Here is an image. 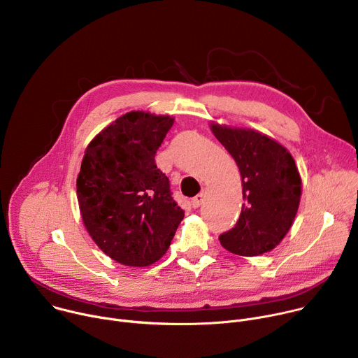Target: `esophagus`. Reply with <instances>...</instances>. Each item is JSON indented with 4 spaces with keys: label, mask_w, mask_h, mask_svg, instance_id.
Returning <instances> with one entry per match:
<instances>
[{
    "label": "esophagus",
    "mask_w": 358,
    "mask_h": 358,
    "mask_svg": "<svg viewBox=\"0 0 358 358\" xmlns=\"http://www.w3.org/2000/svg\"><path fill=\"white\" fill-rule=\"evenodd\" d=\"M203 199H206V194L203 192H199L198 195H195L192 199H191V206H192V208H198L201 203L203 202Z\"/></svg>",
    "instance_id": "obj_1"
}]
</instances>
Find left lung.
<instances>
[{"instance_id":"8db88e82","label":"left lung","mask_w":358,"mask_h":358,"mask_svg":"<svg viewBox=\"0 0 358 358\" xmlns=\"http://www.w3.org/2000/svg\"><path fill=\"white\" fill-rule=\"evenodd\" d=\"M218 141L234 157L245 199L232 229L220 235L221 245L241 257L272 250L296 217L301 180L290 152L273 138L250 129L211 124Z\"/></svg>"}]
</instances>
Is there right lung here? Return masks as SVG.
I'll use <instances>...</instances> for the list:
<instances>
[{"mask_svg": "<svg viewBox=\"0 0 358 358\" xmlns=\"http://www.w3.org/2000/svg\"><path fill=\"white\" fill-rule=\"evenodd\" d=\"M174 119L130 112L87 145L76 180L83 224L112 259L148 266L167 252L184 211L156 152Z\"/></svg>", "mask_w": 358, "mask_h": 358, "instance_id": "obj_1", "label": "right lung"}]
</instances>
